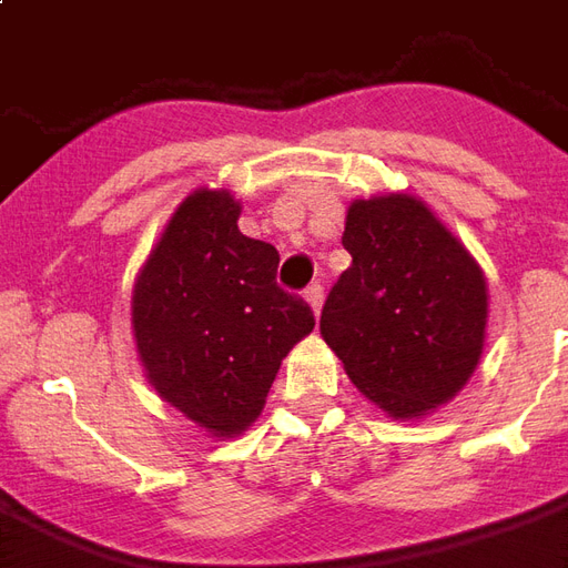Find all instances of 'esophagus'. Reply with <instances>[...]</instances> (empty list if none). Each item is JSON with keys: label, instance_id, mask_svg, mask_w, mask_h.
Masks as SVG:
<instances>
[{"label": "esophagus", "instance_id": "obj_1", "mask_svg": "<svg viewBox=\"0 0 568 568\" xmlns=\"http://www.w3.org/2000/svg\"><path fill=\"white\" fill-rule=\"evenodd\" d=\"M304 297H307V304H310V307H313V313L320 316V310H322V285L320 283L307 285V292H304Z\"/></svg>", "mask_w": 568, "mask_h": 568}]
</instances>
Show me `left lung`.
Wrapping results in <instances>:
<instances>
[{"mask_svg": "<svg viewBox=\"0 0 568 568\" xmlns=\"http://www.w3.org/2000/svg\"><path fill=\"white\" fill-rule=\"evenodd\" d=\"M344 248L353 264L328 292L320 332L346 377L395 419L447 405L484 353V271L410 194L356 200Z\"/></svg>", "mask_w": 568, "mask_h": 568, "instance_id": "left-lung-1", "label": "left lung"}]
</instances>
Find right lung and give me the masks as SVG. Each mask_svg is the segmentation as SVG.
Instances as JSON below:
<instances>
[{"label":"right lung","mask_w":568,"mask_h":568,"mask_svg":"<svg viewBox=\"0 0 568 568\" xmlns=\"http://www.w3.org/2000/svg\"><path fill=\"white\" fill-rule=\"evenodd\" d=\"M236 219L227 191L187 194L133 285L145 377L215 438L258 419L283 358L316 325L307 301L276 285L280 252Z\"/></svg>","instance_id":"add662e5"}]
</instances>
